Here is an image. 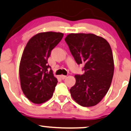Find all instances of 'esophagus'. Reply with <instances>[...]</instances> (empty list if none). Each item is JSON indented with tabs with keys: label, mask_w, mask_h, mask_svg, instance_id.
<instances>
[{
	"label": "esophagus",
	"mask_w": 131,
	"mask_h": 131,
	"mask_svg": "<svg viewBox=\"0 0 131 131\" xmlns=\"http://www.w3.org/2000/svg\"><path fill=\"white\" fill-rule=\"evenodd\" d=\"M66 78H67V76H66V75H60V78H61L62 79H66Z\"/></svg>",
	"instance_id": "obj_1"
}]
</instances>
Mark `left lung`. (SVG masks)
<instances>
[{
	"label": "left lung",
	"mask_w": 131,
	"mask_h": 131,
	"mask_svg": "<svg viewBox=\"0 0 131 131\" xmlns=\"http://www.w3.org/2000/svg\"><path fill=\"white\" fill-rule=\"evenodd\" d=\"M83 74L75 75V84L70 89L72 98L80 105L92 106L105 96L111 85L114 63L111 47L105 39L94 34L71 33L65 38Z\"/></svg>",
	"instance_id": "obj_1"
}]
</instances>
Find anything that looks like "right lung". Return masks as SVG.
Listing matches in <instances>:
<instances>
[{
	"instance_id": "right-lung-1",
	"label": "right lung",
	"mask_w": 131,
	"mask_h": 131,
	"mask_svg": "<svg viewBox=\"0 0 131 131\" xmlns=\"http://www.w3.org/2000/svg\"><path fill=\"white\" fill-rule=\"evenodd\" d=\"M63 36L56 32L40 33L26 45L20 62L19 78L23 93L33 103H42L53 95L58 81L48 59Z\"/></svg>"
}]
</instances>
